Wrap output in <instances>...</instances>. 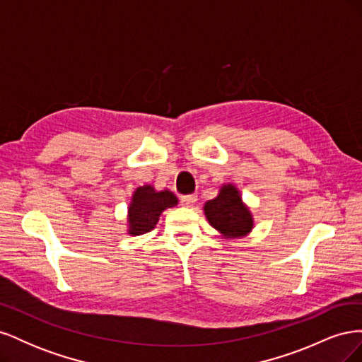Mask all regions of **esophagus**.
Listing matches in <instances>:
<instances>
[{"instance_id":"obj_1","label":"esophagus","mask_w":362,"mask_h":362,"mask_svg":"<svg viewBox=\"0 0 362 362\" xmlns=\"http://www.w3.org/2000/svg\"><path fill=\"white\" fill-rule=\"evenodd\" d=\"M196 201H198V196L196 194H189V196H182L181 198V204L184 206H193L196 204Z\"/></svg>"}]
</instances>
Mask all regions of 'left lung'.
Listing matches in <instances>:
<instances>
[{
    "instance_id": "obj_1",
    "label": "left lung",
    "mask_w": 362,
    "mask_h": 362,
    "mask_svg": "<svg viewBox=\"0 0 362 362\" xmlns=\"http://www.w3.org/2000/svg\"><path fill=\"white\" fill-rule=\"evenodd\" d=\"M204 213L208 223L226 240L246 237L254 228V216L231 182L221 185L216 198L205 202Z\"/></svg>"
}]
</instances>
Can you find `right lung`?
<instances>
[{
  "mask_svg": "<svg viewBox=\"0 0 362 362\" xmlns=\"http://www.w3.org/2000/svg\"><path fill=\"white\" fill-rule=\"evenodd\" d=\"M175 205H178V198L170 190L157 192L154 185H141L131 196L127 216V233L129 235L149 233L156 228L161 213Z\"/></svg>",
  "mask_w": 362,
  "mask_h": 362,
  "instance_id": "1",
  "label": "right lung"
}]
</instances>
